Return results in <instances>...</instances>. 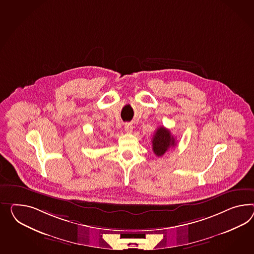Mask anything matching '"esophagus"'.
<instances>
[{
  "instance_id": "34e87169",
  "label": "esophagus",
  "mask_w": 254,
  "mask_h": 254,
  "mask_svg": "<svg viewBox=\"0 0 254 254\" xmlns=\"http://www.w3.org/2000/svg\"><path fill=\"white\" fill-rule=\"evenodd\" d=\"M132 125L130 124H124V129L127 131V132H130L132 130Z\"/></svg>"
}]
</instances>
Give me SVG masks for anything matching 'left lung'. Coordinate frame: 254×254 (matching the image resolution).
Listing matches in <instances>:
<instances>
[{
  "mask_svg": "<svg viewBox=\"0 0 254 254\" xmlns=\"http://www.w3.org/2000/svg\"><path fill=\"white\" fill-rule=\"evenodd\" d=\"M175 145V138L171 135L169 129H166L163 126L156 129L152 138V146L156 156H162L169 148Z\"/></svg>",
  "mask_w": 254,
  "mask_h": 254,
  "instance_id": "obj_1",
  "label": "left lung"
}]
</instances>
